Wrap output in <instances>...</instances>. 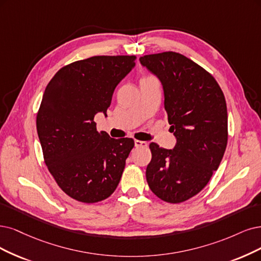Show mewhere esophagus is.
<instances>
[{"label":"esophagus","instance_id":"34e87169","mask_svg":"<svg viewBox=\"0 0 261 261\" xmlns=\"http://www.w3.org/2000/svg\"><path fill=\"white\" fill-rule=\"evenodd\" d=\"M134 145H136V147H147V143L146 142H143V141H138L136 140L134 141Z\"/></svg>","mask_w":261,"mask_h":261}]
</instances>
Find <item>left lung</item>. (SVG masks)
<instances>
[{
  "label": "left lung",
  "mask_w": 261,
  "mask_h": 261,
  "mask_svg": "<svg viewBox=\"0 0 261 261\" xmlns=\"http://www.w3.org/2000/svg\"><path fill=\"white\" fill-rule=\"evenodd\" d=\"M142 65L160 80L173 149L150 143L146 168L150 190L169 203H180L203 189L220 165L228 142V114L219 85L203 67L174 51L146 55Z\"/></svg>",
  "instance_id": "left-lung-1"
}]
</instances>
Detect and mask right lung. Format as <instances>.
Instances as JSON below:
<instances>
[{"instance_id":"1","label":"right lung","mask_w":261,"mask_h":261,"mask_svg":"<svg viewBox=\"0 0 261 261\" xmlns=\"http://www.w3.org/2000/svg\"><path fill=\"white\" fill-rule=\"evenodd\" d=\"M136 56H94L58 71L36 116L44 161L62 191L84 203L109 198L117 188L134 141L96 131L114 90L136 65Z\"/></svg>"}]
</instances>
